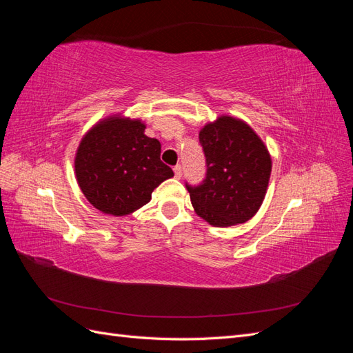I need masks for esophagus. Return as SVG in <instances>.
<instances>
[{
    "mask_svg": "<svg viewBox=\"0 0 353 353\" xmlns=\"http://www.w3.org/2000/svg\"><path fill=\"white\" fill-rule=\"evenodd\" d=\"M174 172H175V178L176 179H179L181 176H183V168H181V165L174 166Z\"/></svg>",
    "mask_w": 353,
    "mask_h": 353,
    "instance_id": "esophagus-1",
    "label": "esophagus"
}]
</instances>
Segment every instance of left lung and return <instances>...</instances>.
<instances>
[{"instance_id": "1", "label": "left lung", "mask_w": 353, "mask_h": 353, "mask_svg": "<svg viewBox=\"0 0 353 353\" xmlns=\"http://www.w3.org/2000/svg\"><path fill=\"white\" fill-rule=\"evenodd\" d=\"M199 140L208 170L200 185L185 184L194 212L213 227L249 221L268 188L272 169L268 148L248 123L232 116L206 123Z\"/></svg>"}]
</instances>
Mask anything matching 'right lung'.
I'll return each instance as SVG.
<instances>
[{
	"label": "right lung",
	"instance_id": "1",
	"mask_svg": "<svg viewBox=\"0 0 353 353\" xmlns=\"http://www.w3.org/2000/svg\"><path fill=\"white\" fill-rule=\"evenodd\" d=\"M140 119L113 114L82 137L74 156L79 188L103 213L125 216L152 200L174 172L160 160V143L144 134Z\"/></svg>",
	"mask_w": 353,
	"mask_h": 353
}]
</instances>
